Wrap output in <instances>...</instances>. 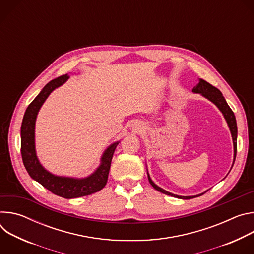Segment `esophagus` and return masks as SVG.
I'll list each match as a JSON object with an SVG mask.
<instances>
[{"mask_svg":"<svg viewBox=\"0 0 254 254\" xmlns=\"http://www.w3.org/2000/svg\"><path fill=\"white\" fill-rule=\"evenodd\" d=\"M135 130H137V129H135Z\"/></svg>","mask_w":254,"mask_h":254,"instance_id":"1","label":"esophagus"}]
</instances>
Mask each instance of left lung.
Returning a JSON list of instances; mask_svg holds the SVG:
<instances>
[{
  "label": "left lung",
  "mask_w": 254,
  "mask_h": 254,
  "mask_svg": "<svg viewBox=\"0 0 254 254\" xmlns=\"http://www.w3.org/2000/svg\"><path fill=\"white\" fill-rule=\"evenodd\" d=\"M193 92L195 93H200L201 95H203L204 97H206L207 99H209L210 101H212L217 107L219 108L220 112L223 114L227 124H228V127H229V129H230V132H231V135H232V139H233V147H234V159H233V164L235 162V158H236V151H237V125H236V119H235V116H234V113L232 112L231 108L229 107V105L227 104L225 98L223 97L221 91L219 89H217L216 87H214L213 85H211L210 83H208L207 81L203 80V79H200L199 83L194 86V88L192 89ZM233 164H232V167H233ZM231 167V168H232ZM148 178H149V182L150 184L156 189L158 190L159 192L161 193H164L166 195H169V196H173V197H176V198H179V199H192V198H195V197H199L201 195H203L204 193L200 194V195H196V196H178V195H175V194H172L170 192H167L166 190L160 188L159 186H157L152 179L150 178V175L148 173Z\"/></svg>",
  "instance_id": "left-lung-1"
}]
</instances>
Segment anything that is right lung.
I'll use <instances>...</instances> for the list:
<instances>
[{"label": "right lung", "instance_id": "obj_1", "mask_svg": "<svg viewBox=\"0 0 254 254\" xmlns=\"http://www.w3.org/2000/svg\"><path fill=\"white\" fill-rule=\"evenodd\" d=\"M69 78L67 74L59 76L48 82L41 92L29 104L25 112L21 126V154L24 166L32 179L37 181L53 194L66 198H78L100 191L107 182L112 159L119 141L108 147L101 157V164L90 176L82 179L59 177L45 170L36 156L35 151V123L40 107L57 87Z\"/></svg>", "mask_w": 254, "mask_h": 254}]
</instances>
